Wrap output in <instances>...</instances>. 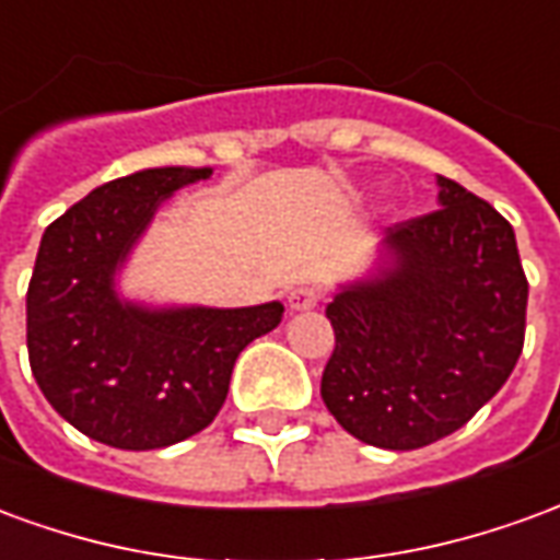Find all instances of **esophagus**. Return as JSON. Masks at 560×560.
I'll use <instances>...</instances> for the list:
<instances>
[{"label": "esophagus", "mask_w": 560, "mask_h": 560, "mask_svg": "<svg viewBox=\"0 0 560 560\" xmlns=\"http://www.w3.org/2000/svg\"><path fill=\"white\" fill-rule=\"evenodd\" d=\"M320 303V291L317 288H308V284H300V288H293L288 293V305H291L293 312H308V308H315Z\"/></svg>", "instance_id": "esophagus-1"}]
</instances>
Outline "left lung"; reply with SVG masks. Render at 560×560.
Masks as SVG:
<instances>
[{"mask_svg": "<svg viewBox=\"0 0 560 560\" xmlns=\"http://www.w3.org/2000/svg\"><path fill=\"white\" fill-rule=\"evenodd\" d=\"M441 209L393 224L377 279L327 305L320 396L345 432L384 450L434 444L504 387L525 345L528 279L510 221L446 176Z\"/></svg>", "mask_w": 560, "mask_h": 560, "instance_id": "1", "label": "left lung"}]
</instances>
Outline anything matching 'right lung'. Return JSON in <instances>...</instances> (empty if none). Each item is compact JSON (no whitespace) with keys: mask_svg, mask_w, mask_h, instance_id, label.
<instances>
[{"mask_svg":"<svg viewBox=\"0 0 560 560\" xmlns=\"http://www.w3.org/2000/svg\"><path fill=\"white\" fill-rule=\"evenodd\" d=\"M209 176V167L131 173L44 231L26 291L32 375L56 413L92 441L159 450L207 429L240 351L281 324V303L149 312L116 296V269L155 207Z\"/></svg>","mask_w":560,"mask_h":560,"instance_id":"1","label":"right lung"}]
</instances>
